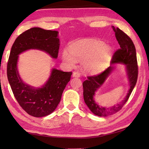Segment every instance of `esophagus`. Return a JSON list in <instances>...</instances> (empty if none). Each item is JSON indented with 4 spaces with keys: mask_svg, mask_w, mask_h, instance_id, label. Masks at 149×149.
<instances>
[{
    "mask_svg": "<svg viewBox=\"0 0 149 149\" xmlns=\"http://www.w3.org/2000/svg\"><path fill=\"white\" fill-rule=\"evenodd\" d=\"M81 76V74L79 72L74 71L73 72V77H79Z\"/></svg>",
    "mask_w": 149,
    "mask_h": 149,
    "instance_id": "obj_1",
    "label": "esophagus"
}]
</instances>
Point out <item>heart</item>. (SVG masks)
Instances as JSON below:
<instances>
[{
	"instance_id": "obj_1",
	"label": "heart",
	"mask_w": 149,
	"mask_h": 149,
	"mask_svg": "<svg viewBox=\"0 0 149 149\" xmlns=\"http://www.w3.org/2000/svg\"><path fill=\"white\" fill-rule=\"evenodd\" d=\"M110 47L99 40L90 39L80 40L70 46V51L65 49L62 58L69 65L74 66L77 61H83V66L86 72L96 74L105 68L112 57Z\"/></svg>"
}]
</instances>
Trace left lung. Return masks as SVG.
I'll return each instance as SVG.
<instances>
[{
    "mask_svg": "<svg viewBox=\"0 0 149 149\" xmlns=\"http://www.w3.org/2000/svg\"><path fill=\"white\" fill-rule=\"evenodd\" d=\"M113 28L115 32L116 38L120 45V49H117L114 52L111 61V65L108 68L100 74L88 76L87 79L83 83L84 102L91 111L99 116L111 115L121 110L128 100L138 79V66L136 52L134 43L130 37L123 31L120 30L119 28L117 27L115 29L114 27ZM116 62H122L126 65V69L130 83V89L125 99L121 103L109 109L100 107L94 101L93 96L94 92L103 83L105 79L113 69L112 65Z\"/></svg>",
    "mask_w": 149,
    "mask_h": 149,
    "instance_id": "obj_1",
    "label": "left lung"
}]
</instances>
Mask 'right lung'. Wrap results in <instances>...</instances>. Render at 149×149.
Here are the masks:
<instances>
[{
	"instance_id": "1",
	"label": "right lung",
	"mask_w": 149,
	"mask_h": 149,
	"mask_svg": "<svg viewBox=\"0 0 149 149\" xmlns=\"http://www.w3.org/2000/svg\"><path fill=\"white\" fill-rule=\"evenodd\" d=\"M58 34V31L40 27L28 29L17 38L9 56L7 75L13 93L22 108L34 117L49 115L56 109L72 72L53 69L47 83L36 89L24 84L19 77L17 68L18 55L28 49H36L57 58L59 49Z\"/></svg>"
}]
</instances>
